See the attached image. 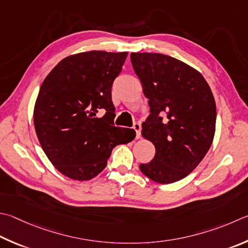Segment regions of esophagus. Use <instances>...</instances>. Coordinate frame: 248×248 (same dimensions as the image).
I'll return each mask as SVG.
<instances>
[{
  "instance_id": "34e87169",
  "label": "esophagus",
  "mask_w": 248,
  "mask_h": 248,
  "mask_svg": "<svg viewBox=\"0 0 248 248\" xmlns=\"http://www.w3.org/2000/svg\"><path fill=\"white\" fill-rule=\"evenodd\" d=\"M133 129L136 130V133H137L136 138L137 139H141V124H140V123L134 124H133Z\"/></svg>"
}]
</instances>
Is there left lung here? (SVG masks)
<instances>
[{
    "label": "left lung",
    "mask_w": 248,
    "mask_h": 248,
    "mask_svg": "<svg viewBox=\"0 0 248 248\" xmlns=\"http://www.w3.org/2000/svg\"><path fill=\"white\" fill-rule=\"evenodd\" d=\"M131 62L151 107L142 137L156 150L154 159L140 170L157 183L177 182L199 166L213 144V92L199 70L174 57L131 53Z\"/></svg>",
    "instance_id": "8db88e82"
}]
</instances>
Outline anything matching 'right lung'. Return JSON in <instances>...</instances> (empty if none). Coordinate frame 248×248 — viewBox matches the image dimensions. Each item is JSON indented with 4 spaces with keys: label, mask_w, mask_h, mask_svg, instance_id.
<instances>
[{
    "label": "right lung",
    "mask_w": 248,
    "mask_h": 248,
    "mask_svg": "<svg viewBox=\"0 0 248 248\" xmlns=\"http://www.w3.org/2000/svg\"><path fill=\"white\" fill-rule=\"evenodd\" d=\"M128 52L89 51L62 60L40 88L33 124L40 145L61 173L91 180L106 167L112 148L136 138L116 127L111 85ZM104 109L103 117L97 112Z\"/></svg>",
    "instance_id": "1"
}]
</instances>
